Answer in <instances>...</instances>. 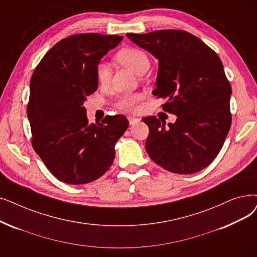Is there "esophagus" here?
I'll return each mask as SVG.
<instances>
[{
	"instance_id": "obj_1",
	"label": "esophagus",
	"mask_w": 257,
	"mask_h": 257,
	"mask_svg": "<svg viewBox=\"0 0 257 257\" xmlns=\"http://www.w3.org/2000/svg\"><path fill=\"white\" fill-rule=\"evenodd\" d=\"M128 120H129V124H130V125H135V124H137V122H139L141 119H140L139 117L129 116V117H128Z\"/></svg>"
}]
</instances>
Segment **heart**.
Wrapping results in <instances>:
<instances>
[{"label": "heart", "mask_w": 257, "mask_h": 257, "mask_svg": "<svg viewBox=\"0 0 257 257\" xmlns=\"http://www.w3.org/2000/svg\"><path fill=\"white\" fill-rule=\"evenodd\" d=\"M115 61L120 65L127 67L137 74H143L150 67V60L148 54L142 49L136 47H127L120 49L114 57ZM96 77L98 83L105 86L110 82L111 70L109 66L101 63L96 68ZM142 96L139 93H129L120 95L115 103L117 109L125 112H133L138 108Z\"/></svg>", "instance_id": "b5f03b06"}]
</instances>
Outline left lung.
I'll list each match as a JSON object with an SVG mask.
<instances>
[{
  "mask_svg": "<svg viewBox=\"0 0 257 257\" xmlns=\"http://www.w3.org/2000/svg\"><path fill=\"white\" fill-rule=\"evenodd\" d=\"M140 47L159 59L156 97L166 99L165 112L174 124L156 116L142 118L149 127L146 150L164 169L191 174L208 167L219 153L231 127V85L218 55L184 30L127 33Z\"/></svg>",
  "mask_w": 257,
  "mask_h": 257,
  "instance_id": "obj_1",
  "label": "left lung"
}]
</instances>
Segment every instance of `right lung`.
<instances>
[{
	"mask_svg": "<svg viewBox=\"0 0 257 257\" xmlns=\"http://www.w3.org/2000/svg\"><path fill=\"white\" fill-rule=\"evenodd\" d=\"M121 40L92 32L67 37L44 55L32 73L27 105L31 144L61 182L91 183L113 163L114 145L127 130L128 119L106 115L88 125L83 104L97 89V64Z\"/></svg>",
	"mask_w": 257,
	"mask_h": 257,
	"instance_id": "right-lung-1",
	"label": "right lung"
}]
</instances>
